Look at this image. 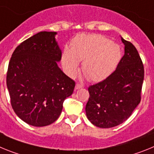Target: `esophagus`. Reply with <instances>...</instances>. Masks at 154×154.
<instances>
[{"label": "esophagus", "instance_id": "34e87169", "mask_svg": "<svg viewBox=\"0 0 154 154\" xmlns=\"http://www.w3.org/2000/svg\"><path fill=\"white\" fill-rule=\"evenodd\" d=\"M82 85H80V84H76V86H75V89L76 90H78V89H80V88H82Z\"/></svg>", "mask_w": 154, "mask_h": 154}]
</instances>
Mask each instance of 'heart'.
I'll list each match as a JSON object with an SVG mask.
<instances>
[{"label": "heart", "mask_w": 154, "mask_h": 154, "mask_svg": "<svg viewBox=\"0 0 154 154\" xmlns=\"http://www.w3.org/2000/svg\"><path fill=\"white\" fill-rule=\"evenodd\" d=\"M122 53L117 44L97 34L81 35L66 47L62 55V65L70 77L76 75L80 61L82 71L90 81H100L109 77L121 60Z\"/></svg>", "instance_id": "obj_1"}]
</instances>
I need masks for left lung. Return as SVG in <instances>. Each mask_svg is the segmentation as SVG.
<instances>
[{
	"label": "left lung",
	"instance_id": "obj_1",
	"mask_svg": "<svg viewBox=\"0 0 154 154\" xmlns=\"http://www.w3.org/2000/svg\"><path fill=\"white\" fill-rule=\"evenodd\" d=\"M125 54L116 70L104 81L88 88L85 111L88 120L99 128H112L132 115L141 100L144 68L137 49L122 38Z\"/></svg>",
	"mask_w": 154,
	"mask_h": 154
}]
</instances>
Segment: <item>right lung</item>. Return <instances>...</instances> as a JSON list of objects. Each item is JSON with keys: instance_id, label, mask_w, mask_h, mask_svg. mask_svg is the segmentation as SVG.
<instances>
[{"instance_id": "1", "label": "right lung", "mask_w": 154, "mask_h": 154, "mask_svg": "<svg viewBox=\"0 0 154 154\" xmlns=\"http://www.w3.org/2000/svg\"><path fill=\"white\" fill-rule=\"evenodd\" d=\"M56 32H40L18 45L7 73V87L15 114L25 122L41 127L53 123L75 82L60 69L62 52Z\"/></svg>"}]
</instances>
